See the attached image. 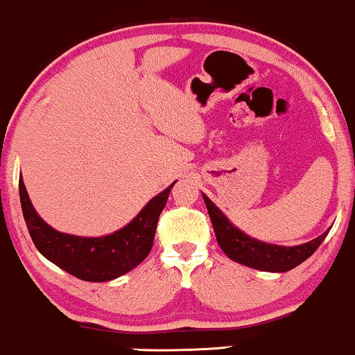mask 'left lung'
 I'll return each mask as SVG.
<instances>
[{
    "instance_id": "8db88e82",
    "label": "left lung",
    "mask_w": 355,
    "mask_h": 355,
    "mask_svg": "<svg viewBox=\"0 0 355 355\" xmlns=\"http://www.w3.org/2000/svg\"><path fill=\"white\" fill-rule=\"evenodd\" d=\"M204 202H206L207 212L214 227L216 239L220 245L224 254L229 259L241 262L248 268L268 270V272H286V270L294 269L301 262L309 259L315 249L326 239L327 232L320 234L315 239L301 245H293V248H284V245L266 244L261 241L252 239L245 236L239 229H236L229 223V219L218 209L216 204L206 194H202Z\"/></svg>"
}]
</instances>
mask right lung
Segmentation results:
<instances>
[{"label":"right lung","instance_id":"add662e5","mask_svg":"<svg viewBox=\"0 0 355 355\" xmlns=\"http://www.w3.org/2000/svg\"><path fill=\"white\" fill-rule=\"evenodd\" d=\"M176 181L144 206L128 226L103 237H79L58 232L36 214L23 179L19 199L33 243L48 261L87 282H106L135 269L151 252L157 219Z\"/></svg>","mask_w":355,"mask_h":355}]
</instances>
